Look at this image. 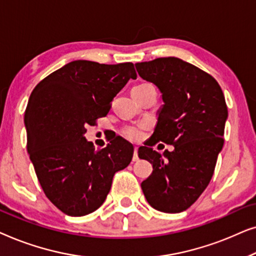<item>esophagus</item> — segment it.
<instances>
[{
  "label": "esophagus",
  "instance_id": "esophagus-1",
  "mask_svg": "<svg viewBox=\"0 0 256 256\" xmlns=\"http://www.w3.org/2000/svg\"><path fill=\"white\" fill-rule=\"evenodd\" d=\"M132 160H134V162H138V146H135V148H134V156H132Z\"/></svg>",
  "mask_w": 256,
  "mask_h": 256
}]
</instances>
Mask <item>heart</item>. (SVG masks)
<instances>
[{"label":"heart","mask_w":256,"mask_h":256,"mask_svg":"<svg viewBox=\"0 0 256 256\" xmlns=\"http://www.w3.org/2000/svg\"><path fill=\"white\" fill-rule=\"evenodd\" d=\"M124 134L130 140H140V138H142V136H143L142 127H140V126H132V127H128L124 130Z\"/></svg>","instance_id":"obj_1"}]
</instances>
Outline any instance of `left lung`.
Listing matches in <instances>:
<instances>
[{"label":"left lung","mask_w":256,"mask_h":256,"mask_svg":"<svg viewBox=\"0 0 256 256\" xmlns=\"http://www.w3.org/2000/svg\"><path fill=\"white\" fill-rule=\"evenodd\" d=\"M135 68L143 80L158 88L163 101L148 146L160 141L174 146L164 156L140 146V158L154 168L141 183L142 191L157 211L183 212L213 176L228 118L225 96L213 76L180 58H157L136 62Z\"/></svg>","instance_id":"8db88e82"}]
</instances>
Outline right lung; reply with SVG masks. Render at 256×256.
<instances>
[{"mask_svg": "<svg viewBox=\"0 0 256 256\" xmlns=\"http://www.w3.org/2000/svg\"><path fill=\"white\" fill-rule=\"evenodd\" d=\"M129 79L132 62L73 60L42 80L31 93L24 124L28 154L44 194L71 216L92 213L106 200L114 174L128 166L134 146L115 138L96 150L86 127L107 115Z\"/></svg>", "mask_w": 256, "mask_h": 256, "instance_id": "add662e5", "label": "right lung"}]
</instances>
